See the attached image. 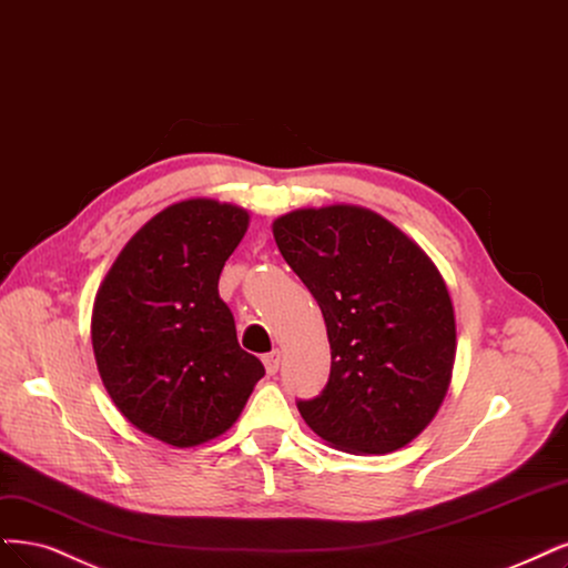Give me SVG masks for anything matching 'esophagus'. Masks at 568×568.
Instances as JSON below:
<instances>
[{
    "instance_id": "obj_1",
    "label": "esophagus",
    "mask_w": 568,
    "mask_h": 568,
    "mask_svg": "<svg viewBox=\"0 0 568 568\" xmlns=\"http://www.w3.org/2000/svg\"><path fill=\"white\" fill-rule=\"evenodd\" d=\"M280 362H282V352H280V349L270 352V355H265V357H263L265 371H267L270 376H275V374H277V371H280Z\"/></svg>"
}]
</instances>
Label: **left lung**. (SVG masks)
Listing matches in <instances>:
<instances>
[{"label":"left lung","mask_w":568,"mask_h":568,"mask_svg":"<svg viewBox=\"0 0 568 568\" xmlns=\"http://www.w3.org/2000/svg\"><path fill=\"white\" fill-rule=\"evenodd\" d=\"M284 261L315 296L331 345L303 420L347 454H393L433 423L456 362L452 293L427 253L381 213L331 204L272 223Z\"/></svg>","instance_id":"1"}]
</instances>
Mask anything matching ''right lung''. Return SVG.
<instances>
[{
	"label": "right lung",
	"instance_id": "add662e5",
	"mask_svg": "<svg viewBox=\"0 0 568 568\" xmlns=\"http://www.w3.org/2000/svg\"><path fill=\"white\" fill-rule=\"evenodd\" d=\"M248 211L206 197L152 216L98 286L91 345L120 414L175 448L237 423L265 376L237 343L219 277L248 227Z\"/></svg>",
	"mask_w": 568,
	"mask_h": 568
}]
</instances>
